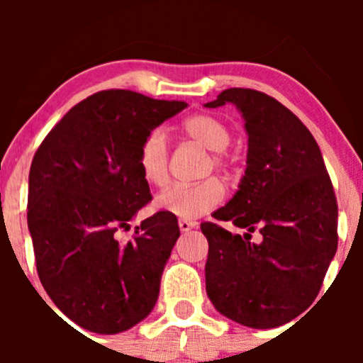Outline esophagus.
Segmentation results:
<instances>
[{"mask_svg": "<svg viewBox=\"0 0 363 363\" xmlns=\"http://www.w3.org/2000/svg\"><path fill=\"white\" fill-rule=\"evenodd\" d=\"M199 226V223L196 221H189V219H179V228H181V232H189V230L196 228Z\"/></svg>", "mask_w": 363, "mask_h": 363, "instance_id": "34e87169", "label": "esophagus"}]
</instances>
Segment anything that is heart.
Listing matches in <instances>:
<instances>
[{
	"label": "heart",
	"mask_w": 363,
	"mask_h": 363,
	"mask_svg": "<svg viewBox=\"0 0 363 363\" xmlns=\"http://www.w3.org/2000/svg\"><path fill=\"white\" fill-rule=\"evenodd\" d=\"M182 133L191 138L200 147L207 149L203 174L211 170L230 175L233 170V158L228 152L232 133L228 126L218 117L208 113H196L182 123ZM138 168L142 177L151 186L161 188L168 182V142L163 130L149 131L138 147ZM225 196L223 184L214 177L203 179L195 184H175L160 193L156 203L160 208L182 219H195L218 207Z\"/></svg>",
	"instance_id": "b5f03b06"
}]
</instances>
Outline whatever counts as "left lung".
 <instances>
[{"label":"left lung","instance_id":"left-lung-1","mask_svg":"<svg viewBox=\"0 0 363 363\" xmlns=\"http://www.w3.org/2000/svg\"><path fill=\"white\" fill-rule=\"evenodd\" d=\"M225 104L242 112L250 149L239 191L212 216L250 233L200 225L208 240L205 288L230 320L281 327L314 302L337 251L334 186L316 140L290 108L244 87L225 89L205 107ZM255 229L259 245L249 242Z\"/></svg>","mask_w":363,"mask_h":363}]
</instances>
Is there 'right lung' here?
<instances>
[{"mask_svg":"<svg viewBox=\"0 0 363 363\" xmlns=\"http://www.w3.org/2000/svg\"><path fill=\"white\" fill-rule=\"evenodd\" d=\"M188 105L128 89L94 93L49 131L29 170L28 226L47 295L79 327L119 334L155 307L161 274L179 239L177 218H131L152 200L138 168L149 131Z\"/></svg>","mask_w":363,"mask_h":363,"instance_id":"add662e5","label":"right lung"}]
</instances>
